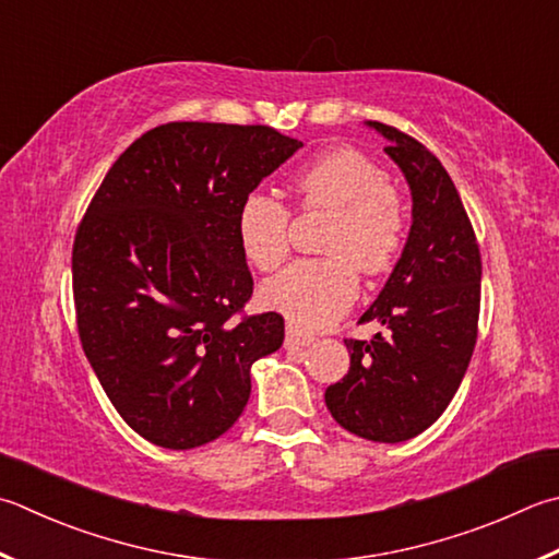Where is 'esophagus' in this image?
<instances>
[{
  "mask_svg": "<svg viewBox=\"0 0 559 559\" xmlns=\"http://www.w3.org/2000/svg\"><path fill=\"white\" fill-rule=\"evenodd\" d=\"M313 343V335L307 331H299L297 325L287 323V335H284V347H304V345H311Z\"/></svg>",
  "mask_w": 559,
  "mask_h": 559,
  "instance_id": "34e87169",
  "label": "esophagus"
}]
</instances>
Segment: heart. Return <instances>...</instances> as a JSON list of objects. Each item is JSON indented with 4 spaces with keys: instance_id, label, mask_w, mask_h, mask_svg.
Listing matches in <instances>:
<instances>
[{
    "instance_id": "b5f03b06",
    "label": "heart",
    "mask_w": 559,
    "mask_h": 559,
    "mask_svg": "<svg viewBox=\"0 0 559 559\" xmlns=\"http://www.w3.org/2000/svg\"><path fill=\"white\" fill-rule=\"evenodd\" d=\"M299 209L331 214L321 250L331 258L299 260L260 287L267 309L297 329H323L353 307L360 292L355 266L379 275L394 265L406 238V214L382 167L365 153L335 148L294 175ZM289 209L280 199L250 192L238 206L240 252L258 270H272L289 252Z\"/></svg>"
}]
</instances>
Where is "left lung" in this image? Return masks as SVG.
<instances>
[{
  "instance_id": "obj_1",
  "label": "left lung",
  "mask_w": 559,
  "mask_h": 559,
  "mask_svg": "<svg viewBox=\"0 0 559 559\" xmlns=\"http://www.w3.org/2000/svg\"><path fill=\"white\" fill-rule=\"evenodd\" d=\"M411 189L402 258L360 323L386 335L345 341L350 370L325 389L338 424L374 443H402L433 426L455 396L477 343L481 258L475 228L445 167L394 126L367 121Z\"/></svg>"
}]
</instances>
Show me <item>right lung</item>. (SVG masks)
Wrapping results in <instances>:
<instances>
[{
	"mask_svg": "<svg viewBox=\"0 0 559 559\" xmlns=\"http://www.w3.org/2000/svg\"><path fill=\"white\" fill-rule=\"evenodd\" d=\"M299 148L270 126L163 123L119 155L87 206L72 246L82 350L153 445L224 436L248 404L250 365L280 350V313L234 319L252 297L236 216Z\"/></svg>",
	"mask_w": 559,
	"mask_h": 559,
	"instance_id": "1",
	"label": "right lung"
}]
</instances>
